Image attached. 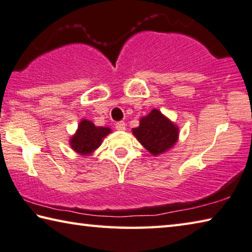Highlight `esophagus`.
Wrapping results in <instances>:
<instances>
[{"label":"esophagus","mask_w":252,"mask_h":252,"mask_svg":"<svg viewBox=\"0 0 252 252\" xmlns=\"http://www.w3.org/2000/svg\"><path fill=\"white\" fill-rule=\"evenodd\" d=\"M116 129L117 130H121V131L126 130V124H125V122H118L116 124Z\"/></svg>","instance_id":"1"}]
</instances>
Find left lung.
I'll list each match as a JSON object with an SVG mask.
<instances>
[{
	"label": "left lung",
	"instance_id": "left-lung-1",
	"mask_svg": "<svg viewBox=\"0 0 252 252\" xmlns=\"http://www.w3.org/2000/svg\"><path fill=\"white\" fill-rule=\"evenodd\" d=\"M133 135L153 156H158L170 151L178 142L179 127L154 108L140 118L139 126L133 128Z\"/></svg>",
	"mask_w": 252,
	"mask_h": 252
}]
</instances>
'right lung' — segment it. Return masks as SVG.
I'll use <instances>...</instances> for the list:
<instances>
[{
  "label": "right lung",
  "instance_id": "1",
  "mask_svg": "<svg viewBox=\"0 0 252 252\" xmlns=\"http://www.w3.org/2000/svg\"><path fill=\"white\" fill-rule=\"evenodd\" d=\"M112 133L109 127L95 126L94 123L82 119L75 134L70 136L69 146L81 156H91L98 148L103 139Z\"/></svg>",
  "mask_w": 252,
  "mask_h": 252
}]
</instances>
